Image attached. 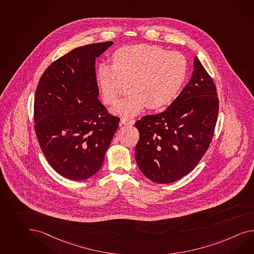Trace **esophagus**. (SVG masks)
Listing matches in <instances>:
<instances>
[{"label": "esophagus", "mask_w": 254, "mask_h": 254, "mask_svg": "<svg viewBox=\"0 0 254 254\" xmlns=\"http://www.w3.org/2000/svg\"><path fill=\"white\" fill-rule=\"evenodd\" d=\"M135 123V120H127V119H122L121 121V125H133Z\"/></svg>", "instance_id": "esophagus-1"}]
</instances>
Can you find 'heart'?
I'll return each instance as SVG.
<instances>
[{
  "instance_id": "b5f03b06",
  "label": "heart",
  "mask_w": 254,
  "mask_h": 254,
  "mask_svg": "<svg viewBox=\"0 0 254 254\" xmlns=\"http://www.w3.org/2000/svg\"><path fill=\"white\" fill-rule=\"evenodd\" d=\"M113 64L100 63L96 72L99 91L107 105L116 103L129 84V94L113 109L125 118L170 104L181 90L188 72L182 53L148 44L125 46L112 55Z\"/></svg>"
}]
</instances>
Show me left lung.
Wrapping results in <instances>:
<instances>
[{"mask_svg": "<svg viewBox=\"0 0 254 254\" xmlns=\"http://www.w3.org/2000/svg\"><path fill=\"white\" fill-rule=\"evenodd\" d=\"M188 85L166 111L135 123V158L143 175L157 183L189 174L208 149L215 132L219 101L215 83L199 59Z\"/></svg>", "mask_w": 254, "mask_h": 254, "instance_id": "obj_1", "label": "left lung"}]
</instances>
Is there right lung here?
<instances>
[{
    "instance_id": "add662e5",
    "label": "right lung",
    "mask_w": 254,
    "mask_h": 254,
    "mask_svg": "<svg viewBox=\"0 0 254 254\" xmlns=\"http://www.w3.org/2000/svg\"><path fill=\"white\" fill-rule=\"evenodd\" d=\"M112 41L79 47L51 64L34 100L35 131L47 161L60 175L82 181L97 173L119 127L98 99L95 61Z\"/></svg>"
}]
</instances>
